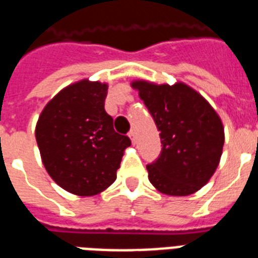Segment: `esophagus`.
<instances>
[{
    "mask_svg": "<svg viewBox=\"0 0 258 258\" xmlns=\"http://www.w3.org/2000/svg\"><path fill=\"white\" fill-rule=\"evenodd\" d=\"M127 136L131 137L132 142H133V144H136V132L135 131H131V132H129V133H127Z\"/></svg>",
    "mask_w": 258,
    "mask_h": 258,
    "instance_id": "1",
    "label": "esophagus"
}]
</instances>
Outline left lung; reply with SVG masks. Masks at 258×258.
Here are the masks:
<instances>
[{
	"label": "left lung",
	"instance_id": "obj_1",
	"mask_svg": "<svg viewBox=\"0 0 258 258\" xmlns=\"http://www.w3.org/2000/svg\"><path fill=\"white\" fill-rule=\"evenodd\" d=\"M160 131L162 149L146 165L149 181L168 196L200 190L218 166L224 146V126L209 102L182 82L156 85L132 84Z\"/></svg>",
	"mask_w": 258,
	"mask_h": 258
}]
</instances>
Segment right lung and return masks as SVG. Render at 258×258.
Wrapping results in <instances>:
<instances>
[{"label":"right lung","instance_id":"right-lung-1","mask_svg":"<svg viewBox=\"0 0 258 258\" xmlns=\"http://www.w3.org/2000/svg\"><path fill=\"white\" fill-rule=\"evenodd\" d=\"M108 85L88 80L67 86L41 113L36 140L55 184L77 196H94L116 181L127 136L105 112Z\"/></svg>","mask_w":258,"mask_h":258}]
</instances>
